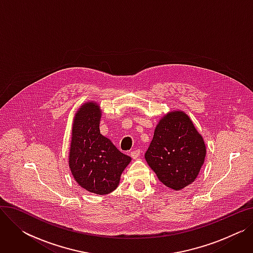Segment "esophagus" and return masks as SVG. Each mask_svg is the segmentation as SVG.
I'll list each match as a JSON object with an SVG mask.
<instances>
[{"label":"esophagus","instance_id":"1","mask_svg":"<svg viewBox=\"0 0 253 253\" xmlns=\"http://www.w3.org/2000/svg\"><path fill=\"white\" fill-rule=\"evenodd\" d=\"M130 155H131V157L133 158V159H137V158L139 157V155H140V150H134V151H132V152L130 153Z\"/></svg>","mask_w":253,"mask_h":253}]
</instances>
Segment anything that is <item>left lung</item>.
Listing matches in <instances>:
<instances>
[{"label":"left lung","instance_id":"8db88e82","mask_svg":"<svg viewBox=\"0 0 253 253\" xmlns=\"http://www.w3.org/2000/svg\"><path fill=\"white\" fill-rule=\"evenodd\" d=\"M205 156L202 136L188 115L177 111L159 122L144 158L159 180L179 191L196 179Z\"/></svg>","mask_w":253,"mask_h":253}]
</instances>
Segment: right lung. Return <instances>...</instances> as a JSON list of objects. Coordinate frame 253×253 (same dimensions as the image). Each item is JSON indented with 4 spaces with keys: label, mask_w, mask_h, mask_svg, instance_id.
I'll return each instance as SVG.
<instances>
[{
    "label": "right lung",
    "mask_w": 253,
    "mask_h": 253,
    "mask_svg": "<svg viewBox=\"0 0 253 253\" xmlns=\"http://www.w3.org/2000/svg\"><path fill=\"white\" fill-rule=\"evenodd\" d=\"M101 113L94 102L83 104L74 119L70 168L83 189L97 195L112 193L131 158L100 134Z\"/></svg>",
    "instance_id": "right-lung-1"
}]
</instances>
